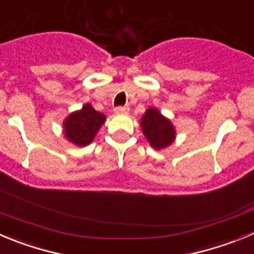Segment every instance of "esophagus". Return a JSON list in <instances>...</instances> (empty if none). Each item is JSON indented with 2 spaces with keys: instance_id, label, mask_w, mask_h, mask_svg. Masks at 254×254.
<instances>
[{
  "instance_id": "obj_1",
  "label": "esophagus",
  "mask_w": 254,
  "mask_h": 254,
  "mask_svg": "<svg viewBox=\"0 0 254 254\" xmlns=\"http://www.w3.org/2000/svg\"><path fill=\"white\" fill-rule=\"evenodd\" d=\"M129 106H116L115 108V113L116 114H127V113H129Z\"/></svg>"
}]
</instances>
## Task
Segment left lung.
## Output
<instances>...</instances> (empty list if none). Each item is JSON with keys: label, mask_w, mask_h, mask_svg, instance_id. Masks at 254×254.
<instances>
[{"label": "left lung", "mask_w": 254, "mask_h": 254, "mask_svg": "<svg viewBox=\"0 0 254 254\" xmlns=\"http://www.w3.org/2000/svg\"><path fill=\"white\" fill-rule=\"evenodd\" d=\"M141 129L150 145L155 149L165 148L174 140L175 131L172 123L156 109L146 110L141 118Z\"/></svg>", "instance_id": "8db88e82"}]
</instances>
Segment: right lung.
I'll return each mask as SVG.
<instances>
[{
    "label": "right lung",
    "instance_id": "right-lung-1",
    "mask_svg": "<svg viewBox=\"0 0 254 254\" xmlns=\"http://www.w3.org/2000/svg\"><path fill=\"white\" fill-rule=\"evenodd\" d=\"M105 122V115L95 110L90 104L82 106L81 110L75 111L64 122L65 136L79 146L87 145Z\"/></svg>",
    "mask_w": 254,
    "mask_h": 254
}]
</instances>
